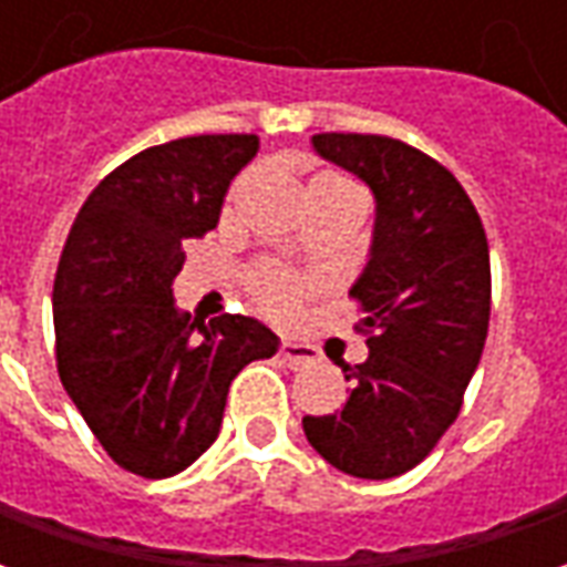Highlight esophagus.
Masks as SVG:
<instances>
[{"label": "esophagus", "mask_w": 567, "mask_h": 567, "mask_svg": "<svg viewBox=\"0 0 567 567\" xmlns=\"http://www.w3.org/2000/svg\"><path fill=\"white\" fill-rule=\"evenodd\" d=\"M279 358H282V364H288L291 370H300L307 368V364H312V361L319 358V352H316V346L297 343V340H282V346H279Z\"/></svg>", "instance_id": "1"}]
</instances>
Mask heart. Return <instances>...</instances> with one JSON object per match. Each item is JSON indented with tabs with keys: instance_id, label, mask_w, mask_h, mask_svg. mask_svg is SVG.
Listing matches in <instances>:
<instances>
[{
	"instance_id": "heart-1",
	"label": "heart",
	"mask_w": 567,
	"mask_h": 567,
	"mask_svg": "<svg viewBox=\"0 0 567 567\" xmlns=\"http://www.w3.org/2000/svg\"><path fill=\"white\" fill-rule=\"evenodd\" d=\"M316 182H340V185H349L343 178H337V175H319ZM312 182V185H316ZM251 288H255V300L260 303L264 312H270L276 319H285V316H291L300 303V297L307 291V282L295 276V272H285L279 267H264L251 276Z\"/></svg>"
}]
</instances>
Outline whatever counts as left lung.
<instances>
[{"mask_svg":"<svg viewBox=\"0 0 567 567\" xmlns=\"http://www.w3.org/2000/svg\"><path fill=\"white\" fill-rule=\"evenodd\" d=\"M312 148L373 190L377 221L349 288L370 355L340 364L352 382L343 410L303 416V431L337 471L389 480L416 467L462 410L488 333L486 230L455 175L404 142L319 133Z\"/></svg>","mask_w":567,"mask_h":567,"instance_id":"obj_1","label":"left lung"}]
</instances>
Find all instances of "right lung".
I'll return each instance as SVG.
<instances>
[{
    "instance_id": "obj_1",
    "label": "right lung",
    "mask_w": 567,
    "mask_h": 567,
    "mask_svg": "<svg viewBox=\"0 0 567 567\" xmlns=\"http://www.w3.org/2000/svg\"><path fill=\"white\" fill-rule=\"evenodd\" d=\"M258 136H187L140 151L84 199L54 279L60 382L130 474L163 480L209 450L230 382L279 337L248 316L178 312L185 243L221 218Z\"/></svg>"
}]
</instances>
